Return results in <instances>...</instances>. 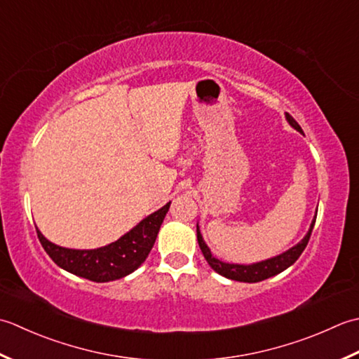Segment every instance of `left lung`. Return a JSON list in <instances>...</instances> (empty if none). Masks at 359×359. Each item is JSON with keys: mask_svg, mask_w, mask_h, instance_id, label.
I'll use <instances>...</instances> for the list:
<instances>
[{"mask_svg": "<svg viewBox=\"0 0 359 359\" xmlns=\"http://www.w3.org/2000/svg\"><path fill=\"white\" fill-rule=\"evenodd\" d=\"M287 121L290 122L291 127H294L297 131H301V133H302L301 126H299V123L294 121V118H292V116L288 114V113H287ZM314 223H316V218H314V220L311 222L309 233H306V236L302 238V241H299L296 246H292L291 250H288L287 252H283L280 255H277V257L263 260V262H259V263H252V265H233V263H224L222 260L215 259L214 255H212L208 245L204 243L198 226H196V238H198V245L201 248V252L204 255V259H206V262L209 263L210 268L214 269V271H217L218 274L228 277V279H232V280L254 283V282H262V280L268 279V277H273L276 274L282 273L283 269H287L288 266H291L292 263H294L299 257H301V254L304 252L306 245H309V240H310V236H311V231L314 228Z\"/></svg>", "mask_w": 359, "mask_h": 359, "instance_id": "1", "label": "left lung"}]
</instances>
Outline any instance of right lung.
Masks as SVG:
<instances>
[{
	"label": "right lung",
	"mask_w": 359,
	"mask_h": 359,
	"mask_svg": "<svg viewBox=\"0 0 359 359\" xmlns=\"http://www.w3.org/2000/svg\"><path fill=\"white\" fill-rule=\"evenodd\" d=\"M170 203L153 212L114 243L97 250H68L57 246L43 237L36 229V236L48 255L58 266L79 277L93 282H109L126 277L142 265L151 251L161 224L164 222Z\"/></svg>",
	"instance_id": "right-lung-1"
}]
</instances>
